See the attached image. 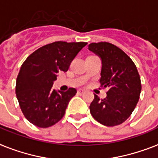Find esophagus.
<instances>
[{
  "mask_svg": "<svg viewBox=\"0 0 158 158\" xmlns=\"http://www.w3.org/2000/svg\"><path fill=\"white\" fill-rule=\"evenodd\" d=\"M84 92V89H78V94H83V93Z\"/></svg>",
  "mask_w": 158,
  "mask_h": 158,
  "instance_id": "obj_1",
  "label": "esophagus"
}]
</instances>
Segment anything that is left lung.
<instances>
[{"label": "left lung", "instance_id": "obj_1", "mask_svg": "<svg viewBox=\"0 0 158 158\" xmlns=\"http://www.w3.org/2000/svg\"><path fill=\"white\" fill-rule=\"evenodd\" d=\"M89 50L101 58L99 82L101 87L108 88L103 99L94 94L90 113L101 124H121L129 118L139 100L142 85L137 67L127 54L111 43H91Z\"/></svg>", "mask_w": 158, "mask_h": 158}]
</instances>
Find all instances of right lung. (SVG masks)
<instances>
[{"mask_svg": "<svg viewBox=\"0 0 158 158\" xmlns=\"http://www.w3.org/2000/svg\"><path fill=\"white\" fill-rule=\"evenodd\" d=\"M86 42L56 41L45 44L29 55L22 64L15 84V94L24 116L32 124L49 127L65 114L69 102L77 93L53 89L60 71L69 69L72 60Z\"/></svg>", "mask_w": 158, "mask_h": 158, "instance_id": "obj_1", "label": "right lung"}]
</instances>
